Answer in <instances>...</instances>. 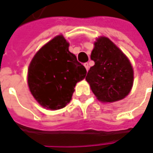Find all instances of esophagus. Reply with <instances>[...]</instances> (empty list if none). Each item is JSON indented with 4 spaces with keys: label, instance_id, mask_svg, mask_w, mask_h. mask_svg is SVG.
<instances>
[{
    "label": "esophagus",
    "instance_id": "obj_1",
    "mask_svg": "<svg viewBox=\"0 0 153 153\" xmlns=\"http://www.w3.org/2000/svg\"><path fill=\"white\" fill-rule=\"evenodd\" d=\"M84 66H85L86 70L88 71V69H89V65H88V63H84Z\"/></svg>",
    "mask_w": 153,
    "mask_h": 153
}]
</instances>
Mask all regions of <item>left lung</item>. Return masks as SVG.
Returning <instances> with one entry per match:
<instances>
[{
    "label": "left lung",
    "mask_w": 153,
    "mask_h": 153,
    "mask_svg": "<svg viewBox=\"0 0 153 153\" xmlns=\"http://www.w3.org/2000/svg\"><path fill=\"white\" fill-rule=\"evenodd\" d=\"M94 65L86 76L92 91L101 102H115L129 94L134 71L127 56L107 37L100 36L91 53Z\"/></svg>",
    "instance_id": "1"
}]
</instances>
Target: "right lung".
<instances>
[{
    "label": "right lung",
    "mask_w": 153,
    "mask_h": 153,
    "mask_svg": "<svg viewBox=\"0 0 153 153\" xmlns=\"http://www.w3.org/2000/svg\"><path fill=\"white\" fill-rule=\"evenodd\" d=\"M86 74L85 67L69 51V42L59 35L33 57L28 69V85L42 106L58 110L71 101L76 82Z\"/></svg>",
    "instance_id": "right-lung-1"
}]
</instances>
